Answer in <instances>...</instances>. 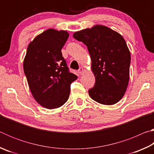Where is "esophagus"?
<instances>
[{"mask_svg":"<svg viewBox=\"0 0 154 154\" xmlns=\"http://www.w3.org/2000/svg\"><path fill=\"white\" fill-rule=\"evenodd\" d=\"M83 72H84V69H83V67H80L79 69L78 70V72H79L80 75H82Z\"/></svg>","mask_w":154,"mask_h":154,"instance_id":"1","label":"esophagus"}]
</instances>
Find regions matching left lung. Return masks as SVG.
I'll return each mask as SVG.
<instances>
[{"label": "left lung", "instance_id": "8db88e82", "mask_svg": "<svg viewBox=\"0 0 154 154\" xmlns=\"http://www.w3.org/2000/svg\"><path fill=\"white\" fill-rule=\"evenodd\" d=\"M87 46L96 82L88 93L102 105L119 102L126 92L130 78V52L120 34L103 25H95L73 34Z\"/></svg>", "mask_w": 154, "mask_h": 154}]
</instances>
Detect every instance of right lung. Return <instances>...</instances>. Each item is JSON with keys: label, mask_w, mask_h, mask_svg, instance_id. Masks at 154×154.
Wrapping results in <instances>:
<instances>
[{"label": "right lung", "mask_w": 154, "mask_h": 154, "mask_svg": "<svg viewBox=\"0 0 154 154\" xmlns=\"http://www.w3.org/2000/svg\"><path fill=\"white\" fill-rule=\"evenodd\" d=\"M69 34L53 28L46 30L28 46L24 60V71L34 98L49 109L58 108L69 99L70 85L77 76L69 71L62 57Z\"/></svg>", "instance_id": "right-lung-1"}]
</instances>
